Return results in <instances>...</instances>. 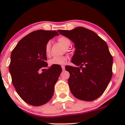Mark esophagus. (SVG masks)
I'll use <instances>...</instances> for the list:
<instances>
[{
  "label": "esophagus",
  "instance_id": "esophagus-1",
  "mask_svg": "<svg viewBox=\"0 0 125 125\" xmlns=\"http://www.w3.org/2000/svg\"><path fill=\"white\" fill-rule=\"evenodd\" d=\"M62 69L63 71H64L65 70V66H64V65H62Z\"/></svg>",
  "mask_w": 125,
  "mask_h": 125
}]
</instances>
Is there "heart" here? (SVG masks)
Segmentation results:
<instances>
[{
    "instance_id": "1",
    "label": "heart",
    "mask_w": 125,
    "mask_h": 125,
    "mask_svg": "<svg viewBox=\"0 0 125 125\" xmlns=\"http://www.w3.org/2000/svg\"><path fill=\"white\" fill-rule=\"evenodd\" d=\"M58 42L62 45H63L65 48H68L71 45V41L68 38L66 37H60L58 39ZM45 53L46 55H50V51H51V42H48L45 45ZM68 57L66 55H62V56H54L52 59L49 60V63L50 65H62L65 64L66 60H67Z\"/></svg>"
}]
</instances>
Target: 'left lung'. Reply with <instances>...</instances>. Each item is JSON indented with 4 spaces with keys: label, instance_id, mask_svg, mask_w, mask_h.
Returning a JSON list of instances; mask_svg holds the SVG:
<instances>
[{
    "label": "left lung",
    "instance_id": "1",
    "mask_svg": "<svg viewBox=\"0 0 125 125\" xmlns=\"http://www.w3.org/2000/svg\"><path fill=\"white\" fill-rule=\"evenodd\" d=\"M58 31L74 43L71 62L80 66L66 69L70 74L71 92L80 100H95L104 93L113 75V59L108 45L95 32L83 27Z\"/></svg>",
    "mask_w": 125,
    "mask_h": 125
}]
</instances>
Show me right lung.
Instances as JSON below:
<instances>
[{"mask_svg": "<svg viewBox=\"0 0 125 125\" xmlns=\"http://www.w3.org/2000/svg\"><path fill=\"white\" fill-rule=\"evenodd\" d=\"M56 31H33L21 39L11 54L9 71L16 92L22 100L32 106H40L50 101L54 85L62 72L60 65L46 67L45 51L46 43L56 36Z\"/></svg>", "mask_w": 125, "mask_h": 125, "instance_id": "1", "label": "right lung"}]
</instances>
